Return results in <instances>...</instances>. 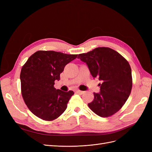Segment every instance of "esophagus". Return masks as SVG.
I'll use <instances>...</instances> for the list:
<instances>
[{
    "instance_id": "1",
    "label": "esophagus",
    "mask_w": 152,
    "mask_h": 152,
    "mask_svg": "<svg viewBox=\"0 0 152 152\" xmlns=\"http://www.w3.org/2000/svg\"><path fill=\"white\" fill-rule=\"evenodd\" d=\"M84 93V91H80V90H78L77 91V93H78L79 94H82Z\"/></svg>"
}]
</instances>
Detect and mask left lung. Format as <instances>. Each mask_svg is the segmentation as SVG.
<instances>
[{"label":"left lung","mask_w":152,"mask_h":152,"mask_svg":"<svg viewBox=\"0 0 152 152\" xmlns=\"http://www.w3.org/2000/svg\"><path fill=\"white\" fill-rule=\"evenodd\" d=\"M78 58L87 64L92 76L102 81L100 93H94V99L88 104L89 108L102 117L113 115L131 94L132 79L129 63L118 52L105 47L79 54Z\"/></svg>","instance_id":"1"}]
</instances>
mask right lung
I'll return each instance as SVG.
<instances>
[{
	"label": "right lung",
	"instance_id": "obj_1",
	"mask_svg": "<svg viewBox=\"0 0 152 152\" xmlns=\"http://www.w3.org/2000/svg\"><path fill=\"white\" fill-rule=\"evenodd\" d=\"M77 56L53 50H38L23 66L20 73L22 97L35 116L51 121L65 111L74 93L56 89L54 81L59 80L64 68Z\"/></svg>",
	"mask_w": 152,
	"mask_h": 152
}]
</instances>
